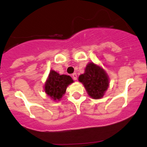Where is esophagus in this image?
Segmentation results:
<instances>
[{"label": "esophagus", "mask_w": 147, "mask_h": 147, "mask_svg": "<svg viewBox=\"0 0 147 147\" xmlns=\"http://www.w3.org/2000/svg\"><path fill=\"white\" fill-rule=\"evenodd\" d=\"M72 78H73V80H78V76H77V74L75 73H73L72 74Z\"/></svg>", "instance_id": "esophagus-1"}]
</instances>
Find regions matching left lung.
<instances>
[{
	"label": "left lung",
	"mask_w": 147,
	"mask_h": 147,
	"mask_svg": "<svg viewBox=\"0 0 147 147\" xmlns=\"http://www.w3.org/2000/svg\"><path fill=\"white\" fill-rule=\"evenodd\" d=\"M79 81L84 84L89 95L95 100L103 97L109 86L106 72L92 63L87 65L84 73L80 75Z\"/></svg>",
	"instance_id": "left-lung-1"
}]
</instances>
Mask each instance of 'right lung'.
Here are the masks:
<instances>
[{
	"label": "right lung",
	"instance_id": "obj_1",
	"mask_svg": "<svg viewBox=\"0 0 147 147\" xmlns=\"http://www.w3.org/2000/svg\"><path fill=\"white\" fill-rule=\"evenodd\" d=\"M73 82L71 77L59 75L55 71L51 70L45 85V91L54 100H60L65 93L67 87Z\"/></svg>",
	"mask_w": 147,
	"mask_h": 147
}]
</instances>
